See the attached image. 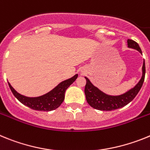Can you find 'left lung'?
Wrapping results in <instances>:
<instances>
[{"mask_svg":"<svg viewBox=\"0 0 150 150\" xmlns=\"http://www.w3.org/2000/svg\"><path fill=\"white\" fill-rule=\"evenodd\" d=\"M127 45L129 47L136 49L138 51L142 53L139 44L131 39H127ZM146 67L145 62L143 65V76L137 84L133 89L130 90L128 92L121 96H109L100 91H99L96 87L91 84V81L88 78H85L87 83L84 88V93H85L87 102L91 107L94 108L101 111H112L114 109H119L123 106H126L132 101L136 97L138 92L140 91L142 85L144 84V79H145Z\"/></svg>","mask_w":150,"mask_h":150,"instance_id":"left-lung-1","label":"left lung"}]
</instances>
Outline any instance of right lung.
Here are the masks:
<instances>
[{
  "label": "right lung",
  "instance_id": "right-lung-1",
  "mask_svg": "<svg viewBox=\"0 0 150 150\" xmlns=\"http://www.w3.org/2000/svg\"><path fill=\"white\" fill-rule=\"evenodd\" d=\"M77 78L78 75H75L71 79L61 82L49 93L38 97H25L17 93L10 83H8V84L16 98L23 105L35 110L48 112L54 110L60 106L64 100L66 90L76 80Z\"/></svg>",
  "mask_w": 150,
  "mask_h": 150
}]
</instances>
